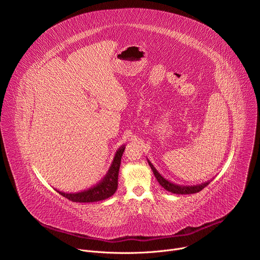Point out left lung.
I'll return each instance as SVG.
<instances>
[{"label": "left lung", "instance_id": "1", "mask_svg": "<svg viewBox=\"0 0 260 260\" xmlns=\"http://www.w3.org/2000/svg\"><path fill=\"white\" fill-rule=\"evenodd\" d=\"M148 164H149L155 178L157 179L158 183L161 185V186L170 191V192H173V193H176V194H191V193H197L201 190H203L206 186H208L210 181L206 182V183H203V184H200V185H197V186H180V185H176L170 181H168L167 179H165L157 171L156 169L153 167V165L148 160Z\"/></svg>", "mask_w": 260, "mask_h": 260}]
</instances>
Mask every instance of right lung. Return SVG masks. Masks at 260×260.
<instances>
[{"instance_id": "1", "label": "right lung", "mask_w": 260, "mask_h": 260, "mask_svg": "<svg viewBox=\"0 0 260 260\" xmlns=\"http://www.w3.org/2000/svg\"><path fill=\"white\" fill-rule=\"evenodd\" d=\"M125 149V146H121L117 150L114 160L111 166L107 176L104 178L102 182H100L96 186L77 193H64L57 191L62 197L67 198L68 200L76 203H92L106 200L110 197H112L118 186V173L120 168L121 156Z\"/></svg>"}]
</instances>
